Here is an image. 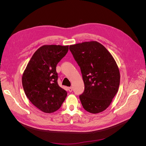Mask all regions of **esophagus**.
Masks as SVG:
<instances>
[{"mask_svg":"<svg viewBox=\"0 0 146 146\" xmlns=\"http://www.w3.org/2000/svg\"><path fill=\"white\" fill-rule=\"evenodd\" d=\"M68 90L69 92H72V87H68Z\"/></svg>","mask_w":146,"mask_h":146,"instance_id":"esophagus-1","label":"esophagus"}]
</instances>
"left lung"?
Returning <instances> with one entry per match:
<instances>
[{"instance_id": "left-lung-1", "label": "left lung", "mask_w": 146, "mask_h": 146, "mask_svg": "<svg viewBox=\"0 0 146 146\" xmlns=\"http://www.w3.org/2000/svg\"><path fill=\"white\" fill-rule=\"evenodd\" d=\"M80 66L85 90L79 98L83 108L96 114L107 109L118 91L120 73L113 56L97 41L69 46Z\"/></svg>"}]
</instances>
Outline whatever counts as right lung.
<instances>
[{"instance_id": "1", "label": "right lung", "mask_w": 146, "mask_h": 146, "mask_svg": "<svg viewBox=\"0 0 146 146\" xmlns=\"http://www.w3.org/2000/svg\"><path fill=\"white\" fill-rule=\"evenodd\" d=\"M69 46L44 45L34 53L22 77L26 96L41 111H56L64 101L67 92L58 84L56 67L66 55Z\"/></svg>"}]
</instances>
